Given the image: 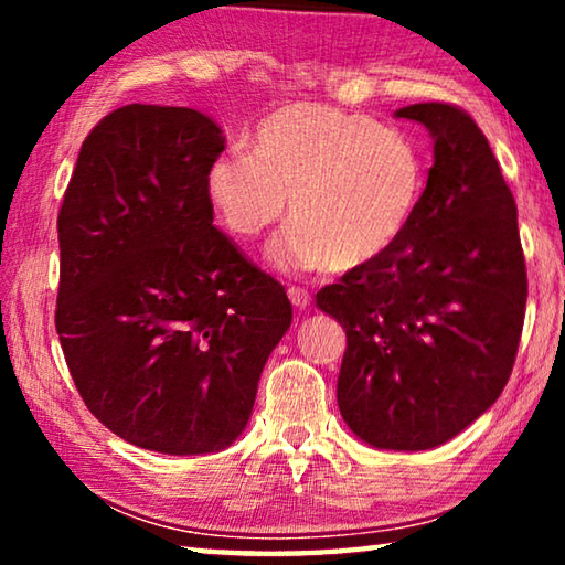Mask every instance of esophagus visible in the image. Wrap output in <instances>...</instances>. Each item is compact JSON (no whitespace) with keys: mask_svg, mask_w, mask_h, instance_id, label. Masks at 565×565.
<instances>
[{"mask_svg":"<svg viewBox=\"0 0 565 565\" xmlns=\"http://www.w3.org/2000/svg\"><path fill=\"white\" fill-rule=\"evenodd\" d=\"M289 301L296 306V309H309V303H311V294L306 291V289H301V286H289Z\"/></svg>","mask_w":565,"mask_h":565,"instance_id":"1","label":"esophagus"}]
</instances>
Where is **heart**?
Listing matches in <instances>:
<instances>
[{
	"mask_svg": "<svg viewBox=\"0 0 565 565\" xmlns=\"http://www.w3.org/2000/svg\"><path fill=\"white\" fill-rule=\"evenodd\" d=\"M426 189V161L406 131L323 104H291L256 127L248 154L206 169L214 214L254 238L286 212L294 222L269 256L289 271L374 264L408 232Z\"/></svg>",
	"mask_w": 565,
	"mask_h": 565,
	"instance_id": "b5f03b06",
	"label": "heart"
}]
</instances>
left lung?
Segmentation results:
<instances>
[{
	"mask_svg": "<svg viewBox=\"0 0 565 565\" xmlns=\"http://www.w3.org/2000/svg\"><path fill=\"white\" fill-rule=\"evenodd\" d=\"M396 117L434 139L424 199L401 242L317 294L347 331L339 411L363 444L426 451L501 396L519 351L525 262L511 189L476 121L454 104Z\"/></svg>",
	"mask_w": 565,
	"mask_h": 565,
	"instance_id": "8db88e82",
	"label": "left lung"
}]
</instances>
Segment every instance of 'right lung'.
I'll return each instance as SVG.
<instances>
[{
  "label": "right lung",
  "instance_id": "1",
  "mask_svg": "<svg viewBox=\"0 0 565 565\" xmlns=\"http://www.w3.org/2000/svg\"><path fill=\"white\" fill-rule=\"evenodd\" d=\"M202 111L127 104L84 139L60 209L56 333L84 404L169 456L232 446L291 327L284 286L214 226Z\"/></svg>",
  "mask_w": 565,
  "mask_h": 565
}]
</instances>
